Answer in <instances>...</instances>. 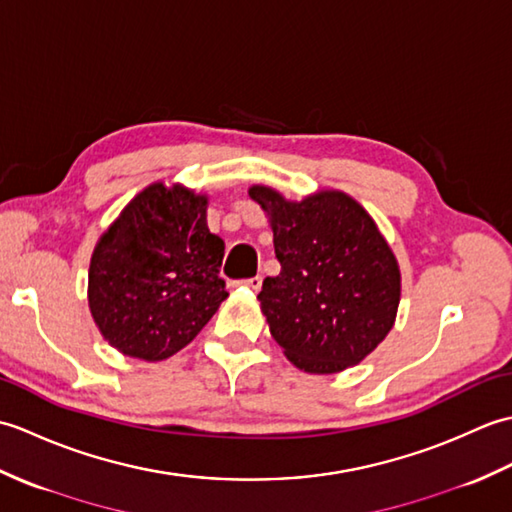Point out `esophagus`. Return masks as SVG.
Instances as JSON below:
<instances>
[{
  "label": "esophagus",
  "instance_id": "34e87169",
  "mask_svg": "<svg viewBox=\"0 0 512 512\" xmlns=\"http://www.w3.org/2000/svg\"><path fill=\"white\" fill-rule=\"evenodd\" d=\"M242 284L246 286V288H250V290H259V288H262V277H250V279H244L242 281Z\"/></svg>",
  "mask_w": 512,
  "mask_h": 512
}]
</instances>
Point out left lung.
Returning <instances> with one entry per match:
<instances>
[{"instance_id":"8db88e82","label":"left lung","mask_w":512,"mask_h":512,"mask_svg":"<svg viewBox=\"0 0 512 512\" xmlns=\"http://www.w3.org/2000/svg\"><path fill=\"white\" fill-rule=\"evenodd\" d=\"M273 226L277 277L257 299L273 339L308 374L361 363L394 328L400 268L376 222L343 191L290 202L279 191L248 189Z\"/></svg>"}]
</instances>
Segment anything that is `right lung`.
<instances>
[{"instance_id": "obj_1", "label": "right lung", "mask_w": 512, "mask_h": 512, "mask_svg": "<svg viewBox=\"0 0 512 512\" xmlns=\"http://www.w3.org/2000/svg\"><path fill=\"white\" fill-rule=\"evenodd\" d=\"M206 195L149 184L101 235L88 301L105 341L125 356L165 361L189 345L228 297L224 242L206 226Z\"/></svg>"}]
</instances>
